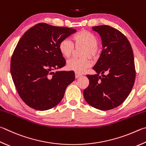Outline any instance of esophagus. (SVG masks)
<instances>
[{
  "label": "esophagus",
  "mask_w": 146,
  "mask_h": 146,
  "mask_svg": "<svg viewBox=\"0 0 146 146\" xmlns=\"http://www.w3.org/2000/svg\"><path fill=\"white\" fill-rule=\"evenodd\" d=\"M80 76H81V75H80V73L75 72V78H79V77H80Z\"/></svg>",
  "instance_id": "1"
}]
</instances>
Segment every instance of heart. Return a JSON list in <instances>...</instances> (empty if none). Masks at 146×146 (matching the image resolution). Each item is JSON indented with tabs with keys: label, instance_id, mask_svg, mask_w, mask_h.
I'll list each match as a JSON object with an SVG mask.
<instances>
[{
	"label": "heart",
	"instance_id": "b5f03b06",
	"mask_svg": "<svg viewBox=\"0 0 146 146\" xmlns=\"http://www.w3.org/2000/svg\"><path fill=\"white\" fill-rule=\"evenodd\" d=\"M73 41L69 38H64L60 41L59 49L61 54L66 58L73 54L75 48L84 47L81 51V58H72L68 60L67 68L69 70L82 73L91 66L89 58L94 59L98 54V40L93 34L82 30L73 36Z\"/></svg>",
	"mask_w": 146,
	"mask_h": 146
}]
</instances>
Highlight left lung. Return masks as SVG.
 Here are the masks:
<instances>
[{
    "label": "left lung",
    "mask_w": 146,
    "mask_h": 146,
    "mask_svg": "<svg viewBox=\"0 0 146 146\" xmlns=\"http://www.w3.org/2000/svg\"><path fill=\"white\" fill-rule=\"evenodd\" d=\"M92 30L100 35L103 48L92 68L96 74L87 75L89 84L84 97L92 107L108 110L121 105L133 88L136 75L133 50L117 29L104 25Z\"/></svg>",
    "instance_id": "8db88e82"
}]
</instances>
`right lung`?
I'll return each instance as SVG.
<instances>
[{
    "mask_svg": "<svg viewBox=\"0 0 146 146\" xmlns=\"http://www.w3.org/2000/svg\"><path fill=\"white\" fill-rule=\"evenodd\" d=\"M76 32L73 29L39 23L26 31L18 41L11 59L10 70L18 94L29 107L46 110L63 98L66 87L75 80V73L52 71L65 66L59 44Z\"/></svg>",
    "mask_w": 146,
    "mask_h": 146,
    "instance_id": "1",
    "label": "right lung"
}]
</instances>
